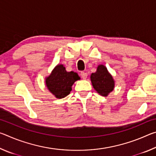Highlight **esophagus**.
Masks as SVG:
<instances>
[{"instance_id": "esophagus-1", "label": "esophagus", "mask_w": 156, "mask_h": 156, "mask_svg": "<svg viewBox=\"0 0 156 156\" xmlns=\"http://www.w3.org/2000/svg\"><path fill=\"white\" fill-rule=\"evenodd\" d=\"M80 76L83 79H86L87 78V73L83 72L80 73Z\"/></svg>"}]
</instances>
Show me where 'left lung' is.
<instances>
[{"label": "left lung", "mask_w": 156, "mask_h": 156, "mask_svg": "<svg viewBox=\"0 0 156 156\" xmlns=\"http://www.w3.org/2000/svg\"><path fill=\"white\" fill-rule=\"evenodd\" d=\"M92 86L100 96L107 97L115 87V80L104 65H99L90 76Z\"/></svg>", "instance_id": "obj_1"}]
</instances>
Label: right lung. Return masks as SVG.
I'll return each mask as SVG.
<instances>
[{
    "label": "right lung",
    "mask_w": 156,
    "mask_h": 156,
    "mask_svg": "<svg viewBox=\"0 0 156 156\" xmlns=\"http://www.w3.org/2000/svg\"><path fill=\"white\" fill-rule=\"evenodd\" d=\"M80 79L77 73L68 72L64 65L58 64L45 78V84L48 90L56 98L61 99L70 94L73 83Z\"/></svg>",
    "instance_id": "add662e5"
}]
</instances>
